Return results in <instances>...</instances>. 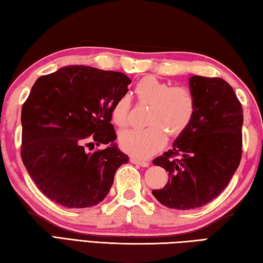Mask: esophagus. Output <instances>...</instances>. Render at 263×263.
<instances>
[{
	"instance_id": "obj_1",
	"label": "esophagus",
	"mask_w": 263,
	"mask_h": 263,
	"mask_svg": "<svg viewBox=\"0 0 263 263\" xmlns=\"http://www.w3.org/2000/svg\"><path fill=\"white\" fill-rule=\"evenodd\" d=\"M130 161H131L132 163H135V164H139V165H141V166H143V167L149 166V162H148V161H143V159H140V158L131 157Z\"/></svg>"
}]
</instances>
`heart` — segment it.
<instances>
[{
  "mask_svg": "<svg viewBox=\"0 0 263 263\" xmlns=\"http://www.w3.org/2000/svg\"><path fill=\"white\" fill-rule=\"evenodd\" d=\"M140 104L151 105L146 128H130L120 133L122 151L135 157L145 158L159 151L167 140V132L177 137L192 124L197 110L194 92L186 86H172L154 76H146L135 86ZM130 99L122 96L110 110L111 122L118 127L128 124Z\"/></svg>",
  "mask_w": 263,
  "mask_h": 263,
  "instance_id": "obj_1",
  "label": "heart"
}]
</instances>
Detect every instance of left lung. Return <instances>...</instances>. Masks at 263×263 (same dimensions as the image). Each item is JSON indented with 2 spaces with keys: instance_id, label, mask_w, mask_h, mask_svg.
I'll use <instances>...</instances> for the list:
<instances>
[{
  "instance_id": "8db88e82",
  "label": "left lung",
  "mask_w": 263,
  "mask_h": 263,
  "mask_svg": "<svg viewBox=\"0 0 263 263\" xmlns=\"http://www.w3.org/2000/svg\"><path fill=\"white\" fill-rule=\"evenodd\" d=\"M190 90L197 100L192 124L172 149L153 161L168 172V181L152 193L159 203L176 210L200 208L218 197L243 153V107L233 87L220 77L195 75Z\"/></svg>"
}]
</instances>
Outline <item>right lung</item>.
<instances>
[{
	"mask_svg": "<svg viewBox=\"0 0 263 263\" xmlns=\"http://www.w3.org/2000/svg\"><path fill=\"white\" fill-rule=\"evenodd\" d=\"M130 83L120 71L89 66L64 67L35 82L22 109L20 155L46 197L84 209L107 196L117 168L128 162L112 143L110 110ZM93 142L112 146L89 153Z\"/></svg>",
	"mask_w": 263,
	"mask_h": 263,
	"instance_id": "add662e5",
	"label": "right lung"
}]
</instances>
